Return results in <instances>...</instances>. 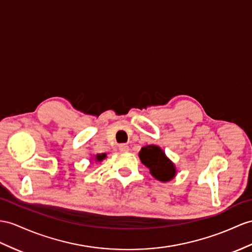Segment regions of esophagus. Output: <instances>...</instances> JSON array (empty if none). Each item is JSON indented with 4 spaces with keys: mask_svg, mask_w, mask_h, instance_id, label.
Instances as JSON below:
<instances>
[{
    "mask_svg": "<svg viewBox=\"0 0 252 252\" xmlns=\"http://www.w3.org/2000/svg\"><path fill=\"white\" fill-rule=\"evenodd\" d=\"M119 150L121 152H128V151H129V147H128V145H126V144H120Z\"/></svg>",
    "mask_w": 252,
    "mask_h": 252,
    "instance_id": "esophagus-1",
    "label": "esophagus"
}]
</instances>
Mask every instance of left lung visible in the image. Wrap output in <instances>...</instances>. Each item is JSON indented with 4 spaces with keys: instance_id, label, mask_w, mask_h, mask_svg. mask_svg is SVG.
Instances as JSON below:
<instances>
[{
    "instance_id": "obj_1",
    "label": "left lung",
    "mask_w": 252,
    "mask_h": 252,
    "mask_svg": "<svg viewBox=\"0 0 252 252\" xmlns=\"http://www.w3.org/2000/svg\"><path fill=\"white\" fill-rule=\"evenodd\" d=\"M140 160L150 169L151 174L160 182H169L176 174L174 163L157 145H146L139 153Z\"/></svg>"
}]
</instances>
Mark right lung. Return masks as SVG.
Segmentation results:
<instances>
[{
	"label": "right lung",
	"mask_w": 252,
	"mask_h": 252,
	"mask_svg": "<svg viewBox=\"0 0 252 252\" xmlns=\"http://www.w3.org/2000/svg\"><path fill=\"white\" fill-rule=\"evenodd\" d=\"M106 157H107L106 154H97V155L95 156V160H96V161H101V160H103V159H105Z\"/></svg>",
	"instance_id": "obj_1"
}]
</instances>
